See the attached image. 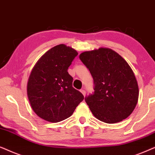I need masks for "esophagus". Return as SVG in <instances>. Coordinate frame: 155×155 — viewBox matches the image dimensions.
I'll return each mask as SVG.
<instances>
[{"instance_id":"obj_1","label":"esophagus","mask_w":155,"mask_h":155,"mask_svg":"<svg viewBox=\"0 0 155 155\" xmlns=\"http://www.w3.org/2000/svg\"><path fill=\"white\" fill-rule=\"evenodd\" d=\"M81 93L82 94H83L84 96H86V91L84 90H81Z\"/></svg>"}]
</instances>
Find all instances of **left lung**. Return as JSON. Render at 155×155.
Masks as SVG:
<instances>
[{"instance_id":"1","label":"left lung","mask_w":155,"mask_h":155,"mask_svg":"<svg viewBox=\"0 0 155 155\" xmlns=\"http://www.w3.org/2000/svg\"><path fill=\"white\" fill-rule=\"evenodd\" d=\"M79 58L94 79V94L85 98L93 115L106 123L127 118L139 97L137 79L127 61L116 51L106 47L84 51Z\"/></svg>"}]
</instances>
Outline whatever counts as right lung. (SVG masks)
Masks as SVG:
<instances>
[{
	"instance_id": "right-lung-1",
	"label": "right lung",
	"mask_w": 155,
	"mask_h": 155,
	"mask_svg": "<svg viewBox=\"0 0 155 155\" xmlns=\"http://www.w3.org/2000/svg\"><path fill=\"white\" fill-rule=\"evenodd\" d=\"M75 49L61 44L45 52L29 76L27 94L30 106L41 118L60 122L73 114L84 100L72 86L73 78L67 69L77 56Z\"/></svg>"
}]
</instances>
